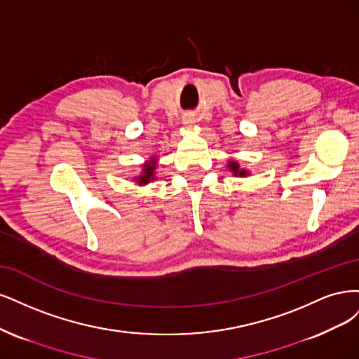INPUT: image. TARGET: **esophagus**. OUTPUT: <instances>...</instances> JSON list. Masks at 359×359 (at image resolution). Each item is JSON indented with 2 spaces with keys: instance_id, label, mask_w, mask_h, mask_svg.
<instances>
[{
  "instance_id": "obj_1",
  "label": "esophagus",
  "mask_w": 359,
  "mask_h": 359,
  "mask_svg": "<svg viewBox=\"0 0 359 359\" xmlns=\"http://www.w3.org/2000/svg\"><path fill=\"white\" fill-rule=\"evenodd\" d=\"M183 123H187V125H191V123H194V119H192V116H187L183 119Z\"/></svg>"
}]
</instances>
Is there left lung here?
<instances>
[{"label":"left lung","instance_id":"8db88e82","mask_svg":"<svg viewBox=\"0 0 359 359\" xmlns=\"http://www.w3.org/2000/svg\"><path fill=\"white\" fill-rule=\"evenodd\" d=\"M229 167H231V170L234 171V175H236V176H237V175H238V176H245V175H246V171H245V170H241V171L238 170V165H237L236 163H229Z\"/></svg>","mask_w":359,"mask_h":359}]
</instances>
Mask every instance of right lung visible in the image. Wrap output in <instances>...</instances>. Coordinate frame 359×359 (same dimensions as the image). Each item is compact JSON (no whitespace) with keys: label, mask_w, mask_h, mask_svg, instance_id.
I'll list each match as a JSON object with an SVG mask.
<instances>
[{"label":"right lung","mask_w":359,"mask_h":359,"mask_svg":"<svg viewBox=\"0 0 359 359\" xmlns=\"http://www.w3.org/2000/svg\"><path fill=\"white\" fill-rule=\"evenodd\" d=\"M154 168H155V163H149L144 165L143 175L138 177L137 180H140V183H149L150 180L154 179Z\"/></svg>","instance_id":"right-lung-1"}]
</instances>
